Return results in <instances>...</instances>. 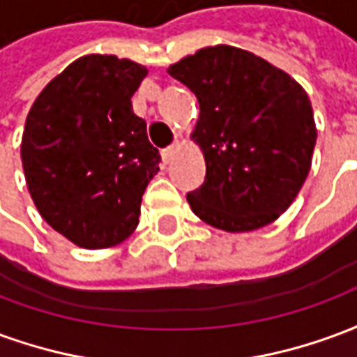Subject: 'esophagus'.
Segmentation results:
<instances>
[{"mask_svg":"<svg viewBox=\"0 0 357 357\" xmlns=\"http://www.w3.org/2000/svg\"><path fill=\"white\" fill-rule=\"evenodd\" d=\"M179 149H181V143H179V141H174L170 147L164 149V151H162V160H164V162H170L172 158H174V155L178 153Z\"/></svg>","mask_w":357,"mask_h":357,"instance_id":"esophagus-1","label":"esophagus"}]
</instances>
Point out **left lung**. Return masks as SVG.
<instances>
[{"mask_svg":"<svg viewBox=\"0 0 357 357\" xmlns=\"http://www.w3.org/2000/svg\"><path fill=\"white\" fill-rule=\"evenodd\" d=\"M199 101L193 137L206 160L187 193L197 216L224 231H252L291 206L306 181L315 122L304 89L283 70L231 45L204 47L168 68Z\"/></svg>","mask_w":357,"mask_h":357,"instance_id":"8db88e82","label":"left lung"}]
</instances>
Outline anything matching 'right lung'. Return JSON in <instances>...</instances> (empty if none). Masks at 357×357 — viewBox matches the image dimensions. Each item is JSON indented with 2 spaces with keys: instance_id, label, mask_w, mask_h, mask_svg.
I'll list each match as a JSON object with an SVG mask.
<instances>
[{
  "instance_id": "obj_1",
  "label": "right lung",
  "mask_w": 357,
  "mask_h": 357,
  "mask_svg": "<svg viewBox=\"0 0 357 357\" xmlns=\"http://www.w3.org/2000/svg\"><path fill=\"white\" fill-rule=\"evenodd\" d=\"M145 66L86 55L51 80L28 112L20 158L47 224L84 248L118 245L139 224L160 155L133 114Z\"/></svg>"
}]
</instances>
